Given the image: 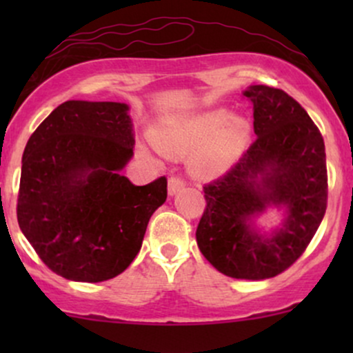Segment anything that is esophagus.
Listing matches in <instances>:
<instances>
[{
	"label": "esophagus",
	"mask_w": 353,
	"mask_h": 353,
	"mask_svg": "<svg viewBox=\"0 0 353 353\" xmlns=\"http://www.w3.org/2000/svg\"><path fill=\"white\" fill-rule=\"evenodd\" d=\"M184 188V179H181L179 176H171L168 181V192L169 196H174L176 192Z\"/></svg>",
	"instance_id": "1"
}]
</instances>
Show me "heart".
<instances>
[{"label":"heart","mask_w":353,"mask_h":353,"mask_svg":"<svg viewBox=\"0 0 353 353\" xmlns=\"http://www.w3.org/2000/svg\"><path fill=\"white\" fill-rule=\"evenodd\" d=\"M245 141V119L222 109L182 117L154 137L156 148L165 156L190 154V172L204 179L232 169L244 152Z\"/></svg>","instance_id":"heart-1"}]
</instances>
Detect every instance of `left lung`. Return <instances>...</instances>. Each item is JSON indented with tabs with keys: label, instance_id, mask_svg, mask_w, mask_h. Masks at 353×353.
Segmentation results:
<instances>
[{
	"label": "left lung",
	"instance_id": "obj_1",
	"mask_svg": "<svg viewBox=\"0 0 353 353\" xmlns=\"http://www.w3.org/2000/svg\"><path fill=\"white\" fill-rule=\"evenodd\" d=\"M257 139L224 176L204 185L196 230L202 255L219 272L264 281L289 269L307 249L327 209L325 144L307 111L282 89L255 84ZM284 210L281 228L262 233L254 219Z\"/></svg>",
	"mask_w": 353,
	"mask_h": 353
}]
</instances>
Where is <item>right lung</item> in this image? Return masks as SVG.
Returning a JSON list of instances; mask_svg holds the SVG:
<instances>
[{"mask_svg":"<svg viewBox=\"0 0 353 353\" xmlns=\"http://www.w3.org/2000/svg\"><path fill=\"white\" fill-rule=\"evenodd\" d=\"M124 103L66 101L23 152L18 224L36 254L68 281L103 282L128 269L168 179L134 185L121 171L134 151Z\"/></svg>","mask_w":353,"mask_h":353,"instance_id":"add662e5","label":"right lung"}]
</instances>
